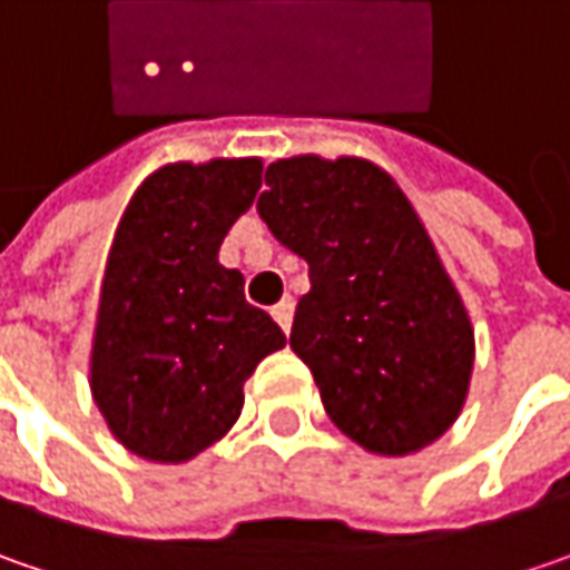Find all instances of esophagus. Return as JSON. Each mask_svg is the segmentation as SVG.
<instances>
[{
  "label": "esophagus",
  "instance_id": "esophagus-1",
  "mask_svg": "<svg viewBox=\"0 0 570 570\" xmlns=\"http://www.w3.org/2000/svg\"><path fill=\"white\" fill-rule=\"evenodd\" d=\"M271 315H274V322L284 328V332H289V325H293V299L286 296V299H281L274 309H271Z\"/></svg>",
  "mask_w": 570,
  "mask_h": 570
}]
</instances>
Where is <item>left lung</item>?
<instances>
[{"label":"left lung","instance_id":"obj_1","mask_svg":"<svg viewBox=\"0 0 570 570\" xmlns=\"http://www.w3.org/2000/svg\"><path fill=\"white\" fill-rule=\"evenodd\" d=\"M258 216L309 264L289 347L334 424L383 456H409L462 411L475 334L417 213L363 159L267 165Z\"/></svg>","mask_w":570,"mask_h":570}]
</instances>
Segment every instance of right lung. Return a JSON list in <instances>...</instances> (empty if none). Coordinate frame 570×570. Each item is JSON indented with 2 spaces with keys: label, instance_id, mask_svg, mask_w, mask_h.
Listing matches in <instances>:
<instances>
[{
  "label": "right lung",
  "instance_id": "obj_1",
  "mask_svg": "<svg viewBox=\"0 0 570 570\" xmlns=\"http://www.w3.org/2000/svg\"><path fill=\"white\" fill-rule=\"evenodd\" d=\"M261 187L258 159L165 165L120 216L101 281L91 395L142 459L185 462L242 414V385L286 344L219 245Z\"/></svg>",
  "mask_w": 570,
  "mask_h": 570
}]
</instances>
